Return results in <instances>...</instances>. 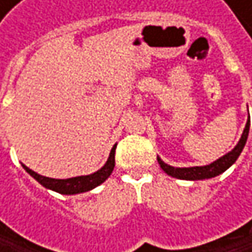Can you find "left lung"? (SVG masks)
<instances>
[{
  "label": "left lung",
  "instance_id": "left-lung-1",
  "mask_svg": "<svg viewBox=\"0 0 252 252\" xmlns=\"http://www.w3.org/2000/svg\"><path fill=\"white\" fill-rule=\"evenodd\" d=\"M248 132H250V118L247 121V126L242 131V135L238 141V144L226 155H223L222 158H219L218 160L212 162L210 165L206 166H191V168H174L168 163H165L159 156H158V162L160 165V168L168 174L169 176H174L178 179H185V181H200V179H209V178H215V176L223 174L226 169H229L236 159L239 158L247 138H248Z\"/></svg>",
  "mask_w": 252,
  "mask_h": 252
}]
</instances>
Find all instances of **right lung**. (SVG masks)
<instances>
[{"instance_id":"add662e5","label":"right lung","mask_w":252,"mask_h":252,"mask_svg":"<svg viewBox=\"0 0 252 252\" xmlns=\"http://www.w3.org/2000/svg\"><path fill=\"white\" fill-rule=\"evenodd\" d=\"M115 149H117V144L112 147L106 163L99 171H96L90 175L74 176V178H67V179H55V178L39 175L34 171L29 169L23 163H22V166L25 168L26 172L30 176H33L42 187L52 189L55 192L64 194V195H74V194H81V192H86V191L96 188L97 185H100L102 182H105L111 176L112 171H114V166H115Z\"/></svg>"}]
</instances>
